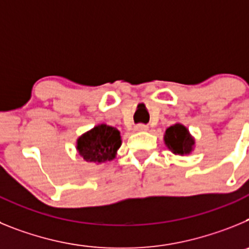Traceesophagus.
<instances>
[{"instance_id":"1","label":"esophagus","mask_w":249,"mask_h":249,"mask_svg":"<svg viewBox=\"0 0 249 249\" xmlns=\"http://www.w3.org/2000/svg\"><path fill=\"white\" fill-rule=\"evenodd\" d=\"M148 129V127L146 126V124H142V123H140V124H137V126H135V131L136 132H144Z\"/></svg>"}]
</instances>
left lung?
<instances>
[{
    "mask_svg": "<svg viewBox=\"0 0 249 249\" xmlns=\"http://www.w3.org/2000/svg\"><path fill=\"white\" fill-rule=\"evenodd\" d=\"M164 143L168 147L169 151L175 155L184 156L190 155L195 147V138L191 136L190 131L181 124L176 123L173 126L168 127L164 133Z\"/></svg>",
    "mask_w": 249,
    "mask_h": 249,
    "instance_id": "left-lung-1",
    "label": "left lung"
}]
</instances>
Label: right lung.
<instances>
[{"mask_svg": "<svg viewBox=\"0 0 249 249\" xmlns=\"http://www.w3.org/2000/svg\"><path fill=\"white\" fill-rule=\"evenodd\" d=\"M121 143L120 131L102 123L78 137L76 148L87 162L105 163L116 157Z\"/></svg>", "mask_w": 249, "mask_h": 249, "instance_id": "obj_1", "label": "right lung"}]
</instances>
